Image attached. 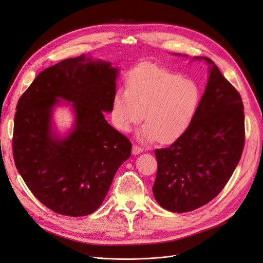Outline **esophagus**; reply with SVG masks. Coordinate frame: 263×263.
<instances>
[{
	"instance_id": "1",
	"label": "esophagus",
	"mask_w": 263,
	"mask_h": 263,
	"mask_svg": "<svg viewBox=\"0 0 263 263\" xmlns=\"http://www.w3.org/2000/svg\"><path fill=\"white\" fill-rule=\"evenodd\" d=\"M142 152H143V149L140 146H138V145H133V146H132V154L133 155H139Z\"/></svg>"
}]
</instances>
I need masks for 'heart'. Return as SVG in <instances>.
I'll use <instances>...</instances> for the list:
<instances>
[{
	"mask_svg": "<svg viewBox=\"0 0 263 263\" xmlns=\"http://www.w3.org/2000/svg\"><path fill=\"white\" fill-rule=\"evenodd\" d=\"M128 89H118L111 117L117 129L129 132L143 119L142 142L170 143L185 132L197 114L200 89L190 78H180L156 65H141L129 74Z\"/></svg>",
	"mask_w": 263,
	"mask_h": 263,
	"instance_id": "b5f03b06",
	"label": "heart"
}]
</instances>
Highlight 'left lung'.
Listing matches in <instances>:
<instances>
[{"instance_id": "1", "label": "left lung", "mask_w": 263, "mask_h": 263, "mask_svg": "<svg viewBox=\"0 0 263 263\" xmlns=\"http://www.w3.org/2000/svg\"><path fill=\"white\" fill-rule=\"evenodd\" d=\"M193 60L209 65L197 114L176 142L155 151L158 161L155 199L162 208L177 213L195 210L218 195L237 167L245 143L239 93L210 58Z\"/></svg>"}]
</instances>
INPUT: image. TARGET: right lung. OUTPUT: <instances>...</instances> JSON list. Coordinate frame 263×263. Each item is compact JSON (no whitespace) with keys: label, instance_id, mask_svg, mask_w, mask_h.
Listing matches in <instances>:
<instances>
[{"label":"right lung","instance_id":"right-lung-1","mask_svg":"<svg viewBox=\"0 0 263 263\" xmlns=\"http://www.w3.org/2000/svg\"><path fill=\"white\" fill-rule=\"evenodd\" d=\"M119 68L80 55L44 69L19 99L14 120L16 168L44 206L68 217L99 208L132 145L106 121ZM61 104L74 114L73 128L61 136L52 111Z\"/></svg>","mask_w":263,"mask_h":263}]
</instances>
